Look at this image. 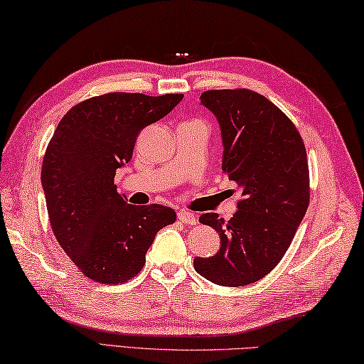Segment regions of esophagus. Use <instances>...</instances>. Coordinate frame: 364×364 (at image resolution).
<instances>
[{
	"label": "esophagus",
	"mask_w": 364,
	"mask_h": 364,
	"mask_svg": "<svg viewBox=\"0 0 364 364\" xmlns=\"http://www.w3.org/2000/svg\"><path fill=\"white\" fill-rule=\"evenodd\" d=\"M176 215H178V220L186 223V225H196V223H197L196 215L189 213V211H186V210H180Z\"/></svg>",
	"instance_id": "obj_1"
}]
</instances>
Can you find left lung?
Here are the masks:
<instances>
[{
  "instance_id": "1",
  "label": "left lung",
  "mask_w": 364,
  "mask_h": 364,
  "mask_svg": "<svg viewBox=\"0 0 364 364\" xmlns=\"http://www.w3.org/2000/svg\"><path fill=\"white\" fill-rule=\"evenodd\" d=\"M200 102L219 120L222 170L241 188L237 213L200 215L220 236V250L196 258L200 275L220 286L261 280L284 257L310 205V170L296 125L249 89L206 90Z\"/></svg>"
}]
</instances>
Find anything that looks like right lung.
<instances>
[{
    "instance_id": "right-lung-1",
    "label": "right lung",
    "mask_w": 364,
    "mask_h": 364,
    "mask_svg": "<svg viewBox=\"0 0 364 364\" xmlns=\"http://www.w3.org/2000/svg\"><path fill=\"white\" fill-rule=\"evenodd\" d=\"M181 100L111 92L75 105L54 131L42 164L46 210L59 245L90 280L136 277L158 231L176 220L168 206L127 203L114 176L133 156L137 134Z\"/></svg>"
}]
</instances>
